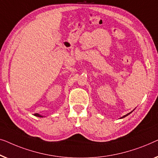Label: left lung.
I'll list each match as a JSON object with an SVG mask.
<instances>
[{"label": "left lung", "instance_id": "1", "mask_svg": "<svg viewBox=\"0 0 158 158\" xmlns=\"http://www.w3.org/2000/svg\"><path fill=\"white\" fill-rule=\"evenodd\" d=\"M130 113H132V112H130V113H128V114H126V115H124V116H123V117H122V118H123V117H126V116H127V115H128V114H130Z\"/></svg>", "mask_w": 158, "mask_h": 158}]
</instances>
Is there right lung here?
<instances>
[{"label": "right lung", "instance_id": "add662e5", "mask_svg": "<svg viewBox=\"0 0 158 158\" xmlns=\"http://www.w3.org/2000/svg\"><path fill=\"white\" fill-rule=\"evenodd\" d=\"M35 116L36 117H43V116H41V115H40L39 114H34Z\"/></svg>", "mask_w": 158, "mask_h": 158}]
</instances>
